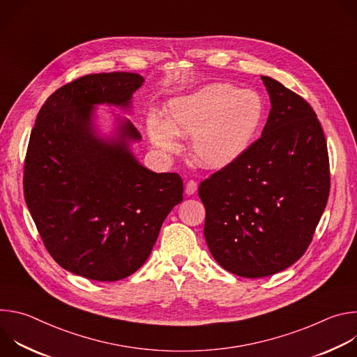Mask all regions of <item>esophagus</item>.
Instances as JSON below:
<instances>
[{
  "mask_svg": "<svg viewBox=\"0 0 357 357\" xmlns=\"http://www.w3.org/2000/svg\"><path fill=\"white\" fill-rule=\"evenodd\" d=\"M196 189H197V183H196L195 181H189V182L186 183V186H185V193H186L188 196H190V195H193V193L196 192Z\"/></svg>",
  "mask_w": 357,
  "mask_h": 357,
  "instance_id": "obj_1",
  "label": "esophagus"
}]
</instances>
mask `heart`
<instances>
[{
    "instance_id": "obj_1",
    "label": "heart",
    "mask_w": 357,
    "mask_h": 357,
    "mask_svg": "<svg viewBox=\"0 0 357 357\" xmlns=\"http://www.w3.org/2000/svg\"><path fill=\"white\" fill-rule=\"evenodd\" d=\"M263 117L259 93L218 82L171 98L165 120L151 114L146 130L151 142L165 154L179 148L178 137L190 135L192 158L205 168L222 169L243 157Z\"/></svg>"
}]
</instances>
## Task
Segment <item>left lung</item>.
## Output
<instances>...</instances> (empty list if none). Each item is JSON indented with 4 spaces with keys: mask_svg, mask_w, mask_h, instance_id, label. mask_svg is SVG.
<instances>
[{
    "mask_svg": "<svg viewBox=\"0 0 357 357\" xmlns=\"http://www.w3.org/2000/svg\"><path fill=\"white\" fill-rule=\"evenodd\" d=\"M271 109L261 137L199 186L205 240L227 271L277 274L308 248L329 196L326 139L312 107L261 76Z\"/></svg>",
    "mask_w": 357,
    "mask_h": 357,
    "instance_id": "8db88e82",
    "label": "left lung"
}]
</instances>
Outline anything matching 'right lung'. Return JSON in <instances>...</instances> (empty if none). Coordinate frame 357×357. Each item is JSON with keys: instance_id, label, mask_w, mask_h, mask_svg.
I'll use <instances>...</instances> for the list:
<instances>
[{"instance_id": "1", "label": "right lung", "mask_w": 357, "mask_h": 357, "mask_svg": "<svg viewBox=\"0 0 357 357\" xmlns=\"http://www.w3.org/2000/svg\"><path fill=\"white\" fill-rule=\"evenodd\" d=\"M138 73L83 76L49 96L31 132L24 195L46 250L65 270L119 281L149 257L168 213L182 202L178 174L145 168L131 145L141 135L113 116L101 130L97 106L131 112Z\"/></svg>"}]
</instances>
